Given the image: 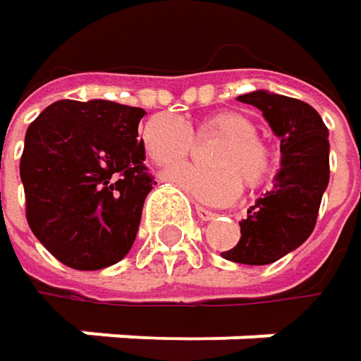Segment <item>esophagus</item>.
Wrapping results in <instances>:
<instances>
[{
	"instance_id": "1",
	"label": "esophagus",
	"mask_w": 361,
	"mask_h": 361,
	"mask_svg": "<svg viewBox=\"0 0 361 361\" xmlns=\"http://www.w3.org/2000/svg\"><path fill=\"white\" fill-rule=\"evenodd\" d=\"M196 215H198L202 221H211V219L215 217V213L209 211V209H204V207H196Z\"/></svg>"
}]
</instances>
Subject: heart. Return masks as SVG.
I'll return each mask as SVG.
<instances>
[{
    "mask_svg": "<svg viewBox=\"0 0 361 361\" xmlns=\"http://www.w3.org/2000/svg\"><path fill=\"white\" fill-rule=\"evenodd\" d=\"M196 133L221 137L209 159L211 165L217 167L202 169L181 165L165 173V180L194 200L204 204H228L240 194L243 180L249 188H257L271 176L274 154L267 144L255 135L257 127L247 114L236 110L213 112L200 123ZM142 144L154 165L169 167L190 154L194 140L183 121L171 114H157L144 125Z\"/></svg>",
    "mask_w": 361,
    "mask_h": 361,
    "instance_id": "1",
    "label": "heart"
}]
</instances>
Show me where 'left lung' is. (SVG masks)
Returning <instances> with one entry per match:
<instances>
[{
  "label": "left lung",
  "mask_w": 361,
  "mask_h": 361,
  "mask_svg": "<svg viewBox=\"0 0 361 361\" xmlns=\"http://www.w3.org/2000/svg\"><path fill=\"white\" fill-rule=\"evenodd\" d=\"M263 112L280 140V169L274 188L255 200L240 221V240L224 259L267 265L299 249L314 232L318 209L330 178L328 129L307 102L257 90L238 96Z\"/></svg>",
  "instance_id": "obj_1"
}]
</instances>
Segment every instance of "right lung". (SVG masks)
Wrapping results in <instances>:
<instances>
[{"label": "right lung", "mask_w": 361, "mask_h": 361, "mask_svg": "<svg viewBox=\"0 0 361 361\" xmlns=\"http://www.w3.org/2000/svg\"><path fill=\"white\" fill-rule=\"evenodd\" d=\"M144 114L110 100H58L29 125L20 159L27 221L64 265L94 271L131 251L157 183L137 140Z\"/></svg>", "instance_id": "right-lung-1"}]
</instances>
